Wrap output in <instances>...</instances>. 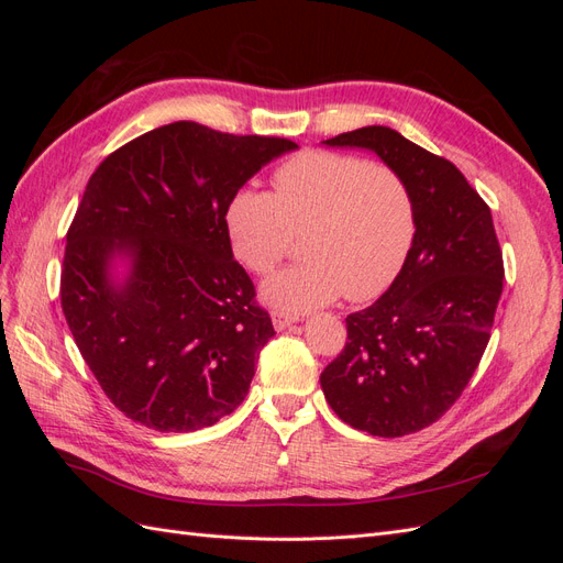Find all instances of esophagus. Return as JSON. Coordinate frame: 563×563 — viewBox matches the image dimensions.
Returning <instances> with one entry per match:
<instances>
[{
	"label": "esophagus",
	"instance_id": "esophagus-1",
	"mask_svg": "<svg viewBox=\"0 0 563 563\" xmlns=\"http://www.w3.org/2000/svg\"><path fill=\"white\" fill-rule=\"evenodd\" d=\"M298 321V314H291V312H284V310H275L272 312V323H275L277 331H284L291 327V323Z\"/></svg>",
	"mask_w": 563,
	"mask_h": 563
}]
</instances>
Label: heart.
I'll use <instances>...</instances> for the list:
<instances>
[{
	"label": "heart",
	"mask_w": 563,
	"mask_h": 563,
	"mask_svg": "<svg viewBox=\"0 0 563 563\" xmlns=\"http://www.w3.org/2000/svg\"><path fill=\"white\" fill-rule=\"evenodd\" d=\"M275 195L236 192L225 211L232 251L267 275L302 234V261L272 277L263 294L279 310L305 312L371 300L397 279L416 236L413 199L397 172L362 157L305 150L272 174Z\"/></svg>",
	"instance_id": "heart-1"
}]
</instances>
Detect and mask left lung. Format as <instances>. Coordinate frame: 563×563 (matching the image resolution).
<instances>
[{
  "label": "left lung",
  "instance_id": "8db88e82",
  "mask_svg": "<svg viewBox=\"0 0 563 563\" xmlns=\"http://www.w3.org/2000/svg\"><path fill=\"white\" fill-rule=\"evenodd\" d=\"M366 147L413 199L408 258L371 308L347 314V343L321 373L335 416L373 437L430 428L463 395L503 294V251L488 203L449 159L387 126L323 141Z\"/></svg>",
  "mask_w": 563,
  "mask_h": 563
}]
</instances>
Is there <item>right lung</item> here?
Here are the masks:
<instances>
[{"label": "right lung", "instance_id": "add662e5", "mask_svg": "<svg viewBox=\"0 0 563 563\" xmlns=\"http://www.w3.org/2000/svg\"><path fill=\"white\" fill-rule=\"evenodd\" d=\"M298 145L197 122L152 129L87 183L60 269V305L108 399L157 432L211 428L246 397L275 335L225 225L240 187ZM132 258L111 284L109 261Z\"/></svg>", "mask_w": 563, "mask_h": 563}]
</instances>
